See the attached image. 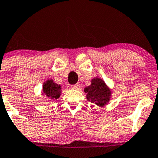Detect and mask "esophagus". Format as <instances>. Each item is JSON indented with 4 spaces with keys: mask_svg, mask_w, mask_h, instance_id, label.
<instances>
[{
    "mask_svg": "<svg viewBox=\"0 0 158 158\" xmlns=\"http://www.w3.org/2000/svg\"><path fill=\"white\" fill-rule=\"evenodd\" d=\"M79 88H80V85L79 84H76V85H71V88H72V89L78 90L79 89Z\"/></svg>",
    "mask_w": 158,
    "mask_h": 158,
    "instance_id": "1",
    "label": "esophagus"
}]
</instances>
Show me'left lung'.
I'll list each match as a JSON object with an SVG mask.
<instances>
[{"label":"left lung","mask_w":158,"mask_h":158,"mask_svg":"<svg viewBox=\"0 0 158 158\" xmlns=\"http://www.w3.org/2000/svg\"><path fill=\"white\" fill-rule=\"evenodd\" d=\"M91 83L89 86L84 89L85 93H86V98L98 106L103 107L110 102L112 97V90L100 78H94L91 80Z\"/></svg>","instance_id":"left-lung-1"}]
</instances>
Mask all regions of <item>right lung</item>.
I'll list each match as a JSON object with an SVG mask.
<instances>
[{"mask_svg": "<svg viewBox=\"0 0 158 158\" xmlns=\"http://www.w3.org/2000/svg\"><path fill=\"white\" fill-rule=\"evenodd\" d=\"M60 94L61 86L54 82L53 79H48L43 83L42 95L46 96L49 100H55L59 98Z\"/></svg>", "mask_w": 158, "mask_h": 158, "instance_id": "1", "label": "right lung"}]
</instances>
